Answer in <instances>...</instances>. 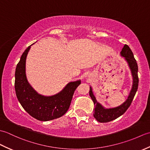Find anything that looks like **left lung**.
Returning <instances> with one entry per match:
<instances>
[{"mask_svg": "<svg viewBox=\"0 0 150 150\" xmlns=\"http://www.w3.org/2000/svg\"><path fill=\"white\" fill-rule=\"evenodd\" d=\"M120 56L124 57V60H126L127 64H128L130 71H131L132 73L133 77V84L132 90L130 91L128 98L122 104L115 108H106L101 104L98 103L96 98H95V95L93 94L92 88L90 86L89 94H90V96L91 98L95 105L93 117L98 122H108L116 119L118 117L122 115V114L126 112V111L128 110V108L131 105L136 92L137 91L139 85L137 63L136 60L134 58V56H133L131 49L126 44L124 46L122 51L120 52Z\"/></svg>", "mask_w": 150, "mask_h": 150, "instance_id": "obj_1", "label": "left lung"}]
</instances>
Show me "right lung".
<instances>
[{
    "instance_id": "add662e5",
    "label": "right lung",
    "mask_w": 150,
    "mask_h": 150,
    "mask_svg": "<svg viewBox=\"0 0 150 150\" xmlns=\"http://www.w3.org/2000/svg\"><path fill=\"white\" fill-rule=\"evenodd\" d=\"M31 46L22 53L16 67V95L22 108L35 119L41 121L57 119L64 115L69 109L73 93L81 81L68 82L62 90L52 96L38 93L28 82L26 75V60Z\"/></svg>"
}]
</instances>
